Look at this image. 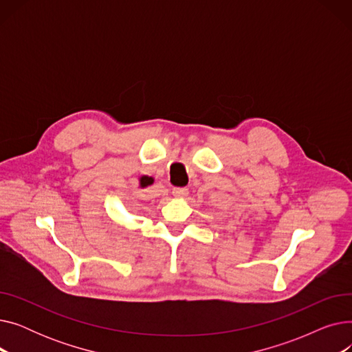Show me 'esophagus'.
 I'll use <instances>...</instances> for the list:
<instances>
[{
  "instance_id": "obj_1",
  "label": "esophagus",
  "mask_w": 352,
  "mask_h": 352,
  "mask_svg": "<svg viewBox=\"0 0 352 352\" xmlns=\"http://www.w3.org/2000/svg\"><path fill=\"white\" fill-rule=\"evenodd\" d=\"M173 195L177 197V198L187 197L188 195V188H186V187H175V188H173Z\"/></svg>"
}]
</instances>
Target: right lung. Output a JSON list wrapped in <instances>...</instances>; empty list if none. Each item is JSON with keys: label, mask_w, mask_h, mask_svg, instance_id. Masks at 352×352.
<instances>
[{"label": "right lung", "mask_w": 352, "mask_h": 352, "mask_svg": "<svg viewBox=\"0 0 352 352\" xmlns=\"http://www.w3.org/2000/svg\"><path fill=\"white\" fill-rule=\"evenodd\" d=\"M150 184H151V178H148V177L141 178V187H146V186H150Z\"/></svg>", "instance_id": "1"}]
</instances>
